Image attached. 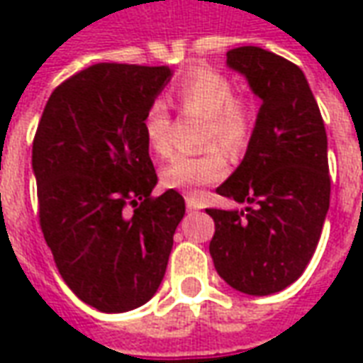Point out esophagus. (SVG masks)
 Wrapping results in <instances>:
<instances>
[{
	"mask_svg": "<svg viewBox=\"0 0 363 363\" xmlns=\"http://www.w3.org/2000/svg\"><path fill=\"white\" fill-rule=\"evenodd\" d=\"M184 200H186V210H189V212H194V210H202V208H204V204H202L196 196H186Z\"/></svg>",
	"mask_w": 363,
	"mask_h": 363,
	"instance_id": "34e87169",
	"label": "esophagus"
}]
</instances>
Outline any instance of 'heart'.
<instances>
[{
	"mask_svg": "<svg viewBox=\"0 0 363 363\" xmlns=\"http://www.w3.org/2000/svg\"><path fill=\"white\" fill-rule=\"evenodd\" d=\"M179 108L204 116L202 142L210 143L196 153L174 155L161 171V181L169 189L194 192L204 184L220 181L228 171L225 149L231 155L247 150L255 130V112L245 99L235 95V87L210 67H198L174 89ZM171 118L161 101L150 104L143 116V135L151 151L159 157L171 153Z\"/></svg>",
	"mask_w": 363,
	"mask_h": 363,
	"instance_id": "obj_1",
	"label": "heart"
}]
</instances>
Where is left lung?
Wrapping results in <instances>:
<instances>
[{
  "label": "left lung",
  "mask_w": 363,
  "mask_h": 363,
  "mask_svg": "<svg viewBox=\"0 0 363 363\" xmlns=\"http://www.w3.org/2000/svg\"><path fill=\"white\" fill-rule=\"evenodd\" d=\"M260 104L241 165L216 189L245 210L210 208L213 267L237 291L270 296L303 274L330 202L327 132L303 72L259 46L228 52Z\"/></svg>",
  "instance_id": "8db88e82"
}]
</instances>
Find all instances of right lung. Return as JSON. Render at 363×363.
I'll use <instances>...</instances> for the list:
<instances>
[{
	"instance_id": "add662e5",
	"label": "right lung",
	"mask_w": 363,
	"mask_h": 363,
	"mask_svg": "<svg viewBox=\"0 0 363 363\" xmlns=\"http://www.w3.org/2000/svg\"><path fill=\"white\" fill-rule=\"evenodd\" d=\"M171 69L95 64L60 83L33 142L38 220L69 289L103 313L147 303L163 280L184 198H153L143 116ZM133 212H129V208Z\"/></svg>"
}]
</instances>
